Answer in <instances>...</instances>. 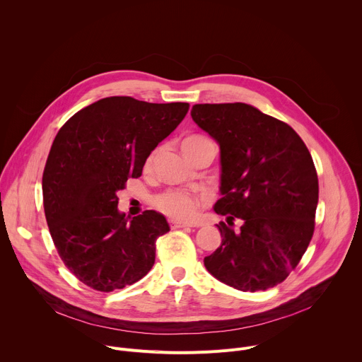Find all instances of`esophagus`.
Segmentation results:
<instances>
[{
	"label": "esophagus",
	"instance_id": "obj_1",
	"mask_svg": "<svg viewBox=\"0 0 362 362\" xmlns=\"http://www.w3.org/2000/svg\"><path fill=\"white\" fill-rule=\"evenodd\" d=\"M169 226L172 228V229H182V228H193V226H196V225H193V223H185V222H179V221H169Z\"/></svg>",
	"mask_w": 362,
	"mask_h": 362
}]
</instances>
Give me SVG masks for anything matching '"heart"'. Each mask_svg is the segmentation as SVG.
Segmentation results:
<instances>
[{"instance_id":"heart-1","label":"heart","mask_w":362,"mask_h":362,"mask_svg":"<svg viewBox=\"0 0 362 362\" xmlns=\"http://www.w3.org/2000/svg\"><path fill=\"white\" fill-rule=\"evenodd\" d=\"M208 139L206 137H202V136H192V137H187L185 141H183V150L186 153V156L189 158L193 148L202 143V141H206ZM156 153H158V148L153 150L148 153V156L144 160V169H150L153 162H154V158H156ZM203 204V199L194 193H190V192H186V190H176V189H169V190H165L159 194H156L153 197V206L156 208L159 212H162L163 215L169 216L170 219L173 221H180V222H187V221H192L199 209L202 208Z\"/></svg>"}]
</instances>
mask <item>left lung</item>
<instances>
[{"mask_svg": "<svg viewBox=\"0 0 362 362\" xmlns=\"http://www.w3.org/2000/svg\"><path fill=\"white\" fill-rule=\"evenodd\" d=\"M190 115L221 146L223 197L215 212L228 223L216 225L222 243L204 267L243 292L274 288L298 267L314 235L318 176L311 153L289 124L245 103L194 105Z\"/></svg>", "mask_w": 362, "mask_h": 362, "instance_id": "obj_1", "label": "left lung"}]
</instances>
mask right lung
Returning <instances> with one entry per match:
<instances>
[{"instance_id":"obj_1","label":"right lung","mask_w":362,"mask_h":362,"mask_svg":"<svg viewBox=\"0 0 362 362\" xmlns=\"http://www.w3.org/2000/svg\"><path fill=\"white\" fill-rule=\"evenodd\" d=\"M187 112L189 103L106 97L59 130L42 173L44 214L62 261L88 288L122 289L151 269L169 225L154 211L129 221L117 211V192L141 176L148 153Z\"/></svg>"}]
</instances>
